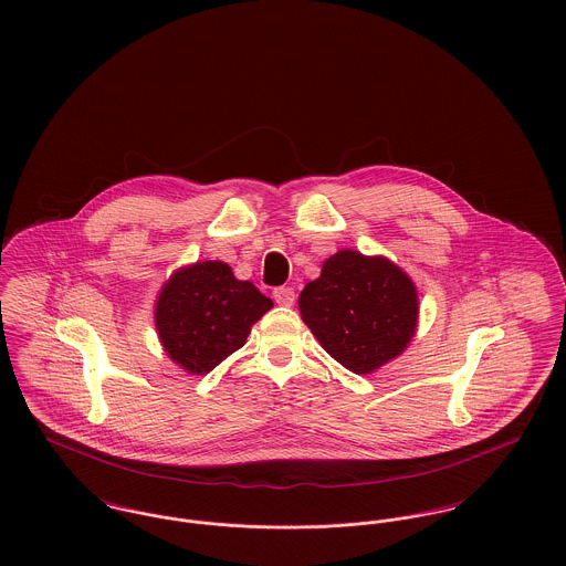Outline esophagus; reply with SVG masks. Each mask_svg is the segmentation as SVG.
Here are the masks:
<instances>
[{
    "label": "esophagus",
    "mask_w": 566,
    "mask_h": 566,
    "mask_svg": "<svg viewBox=\"0 0 566 566\" xmlns=\"http://www.w3.org/2000/svg\"><path fill=\"white\" fill-rule=\"evenodd\" d=\"M272 296H274L276 305H281V307H292L296 301V294L292 287H276Z\"/></svg>",
    "instance_id": "34e87169"
}]
</instances>
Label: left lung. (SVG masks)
Masks as SVG:
<instances>
[{
  "instance_id": "8db88e82",
  "label": "left lung",
  "mask_w": 566,
  "mask_h": 566,
  "mask_svg": "<svg viewBox=\"0 0 566 566\" xmlns=\"http://www.w3.org/2000/svg\"><path fill=\"white\" fill-rule=\"evenodd\" d=\"M301 316L324 350L355 375L399 357L418 323L411 279L386 256L339 250L298 298Z\"/></svg>"
}]
</instances>
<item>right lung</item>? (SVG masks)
Segmentation results:
<instances>
[{"instance_id":"1","label":"right lung","mask_w":566,"mask_h":566,"mask_svg":"<svg viewBox=\"0 0 566 566\" xmlns=\"http://www.w3.org/2000/svg\"><path fill=\"white\" fill-rule=\"evenodd\" d=\"M272 301L222 261L180 268L163 285L155 323L163 348L189 375H207L245 344Z\"/></svg>"}]
</instances>
